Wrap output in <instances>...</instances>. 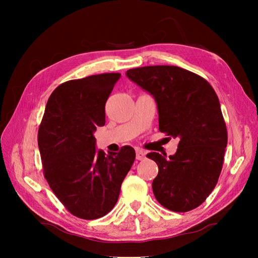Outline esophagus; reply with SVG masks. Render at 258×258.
I'll return each mask as SVG.
<instances>
[{"mask_svg":"<svg viewBox=\"0 0 258 258\" xmlns=\"http://www.w3.org/2000/svg\"><path fill=\"white\" fill-rule=\"evenodd\" d=\"M145 156H146V153L142 150H137V159L138 160H143L145 159Z\"/></svg>","mask_w":258,"mask_h":258,"instance_id":"34e87169","label":"esophagus"}]
</instances>
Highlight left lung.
<instances>
[{
	"label": "left lung",
	"instance_id": "left-lung-1",
	"mask_svg": "<svg viewBox=\"0 0 258 258\" xmlns=\"http://www.w3.org/2000/svg\"><path fill=\"white\" fill-rule=\"evenodd\" d=\"M126 75L156 101L159 131L179 140L169 157L150 153L158 166L153 192L173 212L199 207L220 177L227 129L214 89L205 79L174 66L128 70Z\"/></svg>",
	"mask_w": 258,
	"mask_h": 258
}]
</instances>
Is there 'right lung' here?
I'll return each mask as SVG.
<instances>
[{"label":"right lung","instance_id":"1","mask_svg":"<svg viewBox=\"0 0 258 258\" xmlns=\"http://www.w3.org/2000/svg\"><path fill=\"white\" fill-rule=\"evenodd\" d=\"M119 73L69 81L50 95L37 135L45 178L69 212L84 220L107 214L136 159L131 146L119 153L96 148L93 136L105 123V103Z\"/></svg>","mask_w":258,"mask_h":258}]
</instances>
